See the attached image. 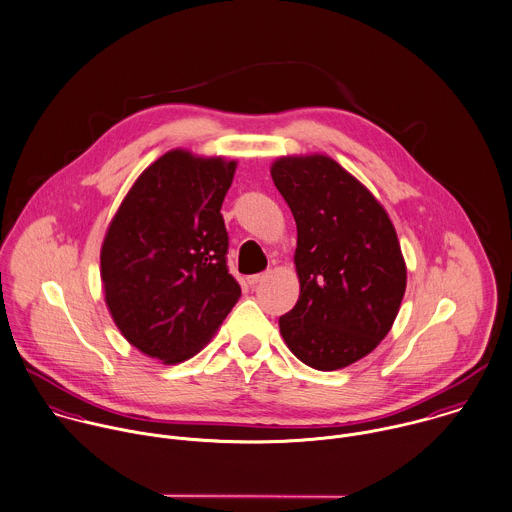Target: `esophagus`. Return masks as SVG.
<instances>
[{"label": "esophagus", "instance_id": "34e87169", "mask_svg": "<svg viewBox=\"0 0 512 512\" xmlns=\"http://www.w3.org/2000/svg\"><path fill=\"white\" fill-rule=\"evenodd\" d=\"M268 278V272H264V274H254V276H248V284L250 286H256V284H260L262 280H266Z\"/></svg>", "mask_w": 512, "mask_h": 512}]
</instances>
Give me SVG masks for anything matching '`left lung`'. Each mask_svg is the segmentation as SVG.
<instances>
[{
	"label": "left lung",
	"instance_id": "left-lung-1",
	"mask_svg": "<svg viewBox=\"0 0 512 512\" xmlns=\"http://www.w3.org/2000/svg\"><path fill=\"white\" fill-rule=\"evenodd\" d=\"M272 180L296 228L300 298L280 334L306 365L334 371L371 353L401 306L407 268L385 208L326 155L280 157Z\"/></svg>",
	"mask_w": 512,
	"mask_h": 512
}]
</instances>
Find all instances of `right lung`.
<instances>
[{"label":"right lung","mask_w":512,"mask_h":512,"mask_svg":"<svg viewBox=\"0 0 512 512\" xmlns=\"http://www.w3.org/2000/svg\"><path fill=\"white\" fill-rule=\"evenodd\" d=\"M236 161L174 149L135 180L101 246V280L125 340L167 365L196 355L240 298L220 214Z\"/></svg>","instance_id":"add662e5"}]
</instances>
